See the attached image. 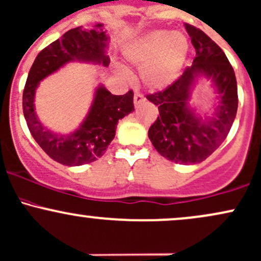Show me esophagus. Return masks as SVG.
Wrapping results in <instances>:
<instances>
[{
	"mask_svg": "<svg viewBox=\"0 0 261 261\" xmlns=\"http://www.w3.org/2000/svg\"><path fill=\"white\" fill-rule=\"evenodd\" d=\"M146 99L144 95H141V94L136 93L135 95H134V102H135V107H139V105H141L142 102H145Z\"/></svg>",
	"mask_w": 261,
	"mask_h": 261,
	"instance_id": "34e87169",
	"label": "esophagus"
}]
</instances>
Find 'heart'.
I'll return each instance as SVG.
<instances>
[{"label": "heart", "instance_id": "obj_1", "mask_svg": "<svg viewBox=\"0 0 261 261\" xmlns=\"http://www.w3.org/2000/svg\"><path fill=\"white\" fill-rule=\"evenodd\" d=\"M190 42L181 32L154 30L134 39L124 49L131 64L141 68V82L150 90H163L181 75Z\"/></svg>", "mask_w": 261, "mask_h": 261}]
</instances>
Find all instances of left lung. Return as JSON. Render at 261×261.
I'll list each match as a JSON object with an SVG mask.
<instances>
[{
    "mask_svg": "<svg viewBox=\"0 0 261 261\" xmlns=\"http://www.w3.org/2000/svg\"><path fill=\"white\" fill-rule=\"evenodd\" d=\"M185 27L196 57L170 87L146 95L160 113L148 128V137L165 159L179 165H196L210 157L228 136L237 115L238 89L233 67L219 45L199 28L188 23ZM202 75L212 79L220 100L215 115L204 120L188 107L195 79Z\"/></svg>",
    "mask_w": 261,
    "mask_h": 261,
    "instance_id": "obj_1",
    "label": "left lung"
}]
</instances>
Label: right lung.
<instances>
[{
	"mask_svg": "<svg viewBox=\"0 0 261 261\" xmlns=\"http://www.w3.org/2000/svg\"><path fill=\"white\" fill-rule=\"evenodd\" d=\"M109 37L98 23L94 30L73 28L39 51L28 73L23 90V115L33 139L50 159L64 166H82L100 159L115 137L120 119L134 111V91L113 95L102 85L78 130L59 135L45 128L34 111V95L39 82L73 61L109 65Z\"/></svg>",
	"mask_w": 261,
	"mask_h": 261,
	"instance_id": "1",
	"label": "right lung"
}]
</instances>
